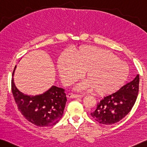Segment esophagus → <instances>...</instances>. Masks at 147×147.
I'll return each mask as SVG.
<instances>
[{"mask_svg":"<svg viewBox=\"0 0 147 147\" xmlns=\"http://www.w3.org/2000/svg\"><path fill=\"white\" fill-rule=\"evenodd\" d=\"M67 97H69V98H79V97H82V95L74 94H73V93H69V94L67 95Z\"/></svg>","mask_w":147,"mask_h":147,"instance_id":"34e87169","label":"esophagus"}]
</instances>
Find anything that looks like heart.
I'll return each instance as SVG.
<instances>
[{"mask_svg":"<svg viewBox=\"0 0 147 147\" xmlns=\"http://www.w3.org/2000/svg\"><path fill=\"white\" fill-rule=\"evenodd\" d=\"M57 67L62 78L67 83L78 80L85 71L87 81L82 87L94 90L99 95H110L119 90L129 73L127 65L111 51L91 46H80L73 55L63 52Z\"/></svg>","mask_w":147,"mask_h":147,"instance_id":"b5f03b06","label":"heart"}]
</instances>
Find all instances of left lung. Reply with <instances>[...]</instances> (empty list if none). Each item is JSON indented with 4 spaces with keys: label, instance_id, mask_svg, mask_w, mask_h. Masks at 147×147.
<instances>
[{
    "label": "left lung",
    "instance_id": "1",
    "mask_svg": "<svg viewBox=\"0 0 147 147\" xmlns=\"http://www.w3.org/2000/svg\"><path fill=\"white\" fill-rule=\"evenodd\" d=\"M139 76L112 95L104 97L91 113L92 118L101 124L111 125L124 118L134 107L139 93Z\"/></svg>",
    "mask_w": 147,
    "mask_h": 147
}]
</instances>
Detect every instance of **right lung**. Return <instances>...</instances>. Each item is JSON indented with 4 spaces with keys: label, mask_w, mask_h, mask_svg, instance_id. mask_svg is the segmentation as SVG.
I'll return each mask as SVG.
<instances>
[{
    "label": "right lung",
    "mask_w": 147,
    "mask_h": 147,
    "mask_svg": "<svg viewBox=\"0 0 147 147\" xmlns=\"http://www.w3.org/2000/svg\"><path fill=\"white\" fill-rule=\"evenodd\" d=\"M11 78V92L18 109L22 115L34 125L39 127L52 126L59 122L63 115L67 101L63 88L53 86L42 94L27 95L20 92Z\"/></svg>",
    "instance_id": "right-lung-1"
}]
</instances>
